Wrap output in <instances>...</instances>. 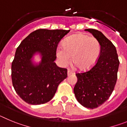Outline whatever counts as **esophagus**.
Instances as JSON below:
<instances>
[{
    "label": "esophagus",
    "mask_w": 127,
    "mask_h": 127,
    "mask_svg": "<svg viewBox=\"0 0 127 127\" xmlns=\"http://www.w3.org/2000/svg\"><path fill=\"white\" fill-rule=\"evenodd\" d=\"M73 72L71 71L70 70H67V74H68V76H70V75L71 74H73Z\"/></svg>",
    "instance_id": "obj_1"
}]
</instances>
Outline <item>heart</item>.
<instances>
[{"label":"heart","mask_w":127,"mask_h":127,"mask_svg":"<svg viewBox=\"0 0 127 127\" xmlns=\"http://www.w3.org/2000/svg\"><path fill=\"white\" fill-rule=\"evenodd\" d=\"M100 44L94 37L77 33L65 39L63 46L57 49V57L60 64L66 66L72 62L81 71L90 69L98 60Z\"/></svg>","instance_id":"obj_1"}]
</instances>
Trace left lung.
<instances>
[{
    "label": "left lung",
    "instance_id": "obj_1",
    "mask_svg": "<svg viewBox=\"0 0 127 127\" xmlns=\"http://www.w3.org/2000/svg\"><path fill=\"white\" fill-rule=\"evenodd\" d=\"M85 30L98 40L100 53L94 67L86 72L76 74L77 81L74 93L83 106L94 109L104 104L113 93L120 61L114 44L101 32L93 29Z\"/></svg>",
    "mask_w": 127,
    "mask_h": 127
}]
</instances>
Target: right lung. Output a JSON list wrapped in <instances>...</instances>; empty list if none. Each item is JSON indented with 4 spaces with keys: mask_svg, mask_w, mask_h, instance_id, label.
<instances>
[{
    "mask_svg": "<svg viewBox=\"0 0 127 127\" xmlns=\"http://www.w3.org/2000/svg\"><path fill=\"white\" fill-rule=\"evenodd\" d=\"M70 30L38 29L22 41L11 65V77L16 92L32 105L45 104L52 99L59 84L67 77V69L54 62L61 39ZM38 52L41 63L34 66L31 58Z\"/></svg>",
    "mask_w": 127,
    "mask_h": 127,
    "instance_id": "add662e5",
    "label": "right lung"
}]
</instances>
